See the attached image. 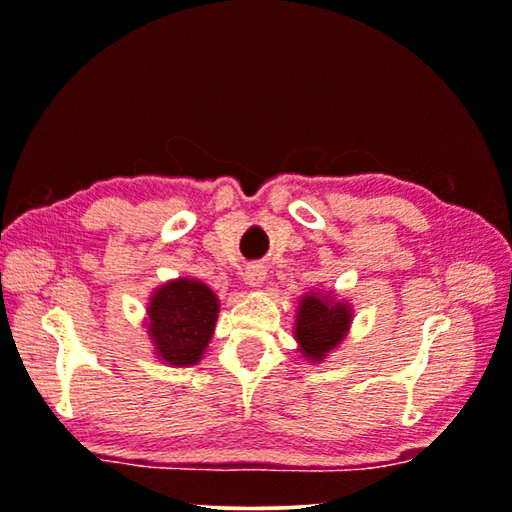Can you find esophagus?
Masks as SVG:
<instances>
[{
	"label": "esophagus",
	"mask_w": 512,
	"mask_h": 512,
	"mask_svg": "<svg viewBox=\"0 0 512 512\" xmlns=\"http://www.w3.org/2000/svg\"><path fill=\"white\" fill-rule=\"evenodd\" d=\"M264 280H266L264 266L253 264V266H248L246 271H243V282H246L248 289H259L264 285Z\"/></svg>",
	"instance_id": "esophagus-1"
}]
</instances>
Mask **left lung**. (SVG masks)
Here are the masks:
<instances>
[{
    "instance_id": "8db88e82",
    "label": "left lung",
    "mask_w": 512,
    "mask_h": 512,
    "mask_svg": "<svg viewBox=\"0 0 512 512\" xmlns=\"http://www.w3.org/2000/svg\"><path fill=\"white\" fill-rule=\"evenodd\" d=\"M354 322V308L335 292L310 289L296 305L294 340L308 363H324L342 345Z\"/></svg>"
}]
</instances>
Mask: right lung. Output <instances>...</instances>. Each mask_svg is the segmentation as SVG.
<instances>
[{
  "instance_id": "obj_1",
  "label": "right lung",
  "mask_w": 512,
  "mask_h": 512,
  "mask_svg": "<svg viewBox=\"0 0 512 512\" xmlns=\"http://www.w3.org/2000/svg\"><path fill=\"white\" fill-rule=\"evenodd\" d=\"M220 301L202 280L179 276L149 294L144 329L154 356L170 368L202 361L216 331Z\"/></svg>"
}]
</instances>
